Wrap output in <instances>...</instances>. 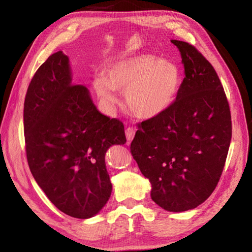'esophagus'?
I'll return each instance as SVG.
<instances>
[{
  "mask_svg": "<svg viewBox=\"0 0 252 252\" xmlns=\"http://www.w3.org/2000/svg\"><path fill=\"white\" fill-rule=\"evenodd\" d=\"M134 135H135V129H134V127H133V126L126 127V140L129 141V142H131L133 140V137H134Z\"/></svg>",
  "mask_w": 252,
  "mask_h": 252,
  "instance_id": "1",
  "label": "esophagus"
}]
</instances>
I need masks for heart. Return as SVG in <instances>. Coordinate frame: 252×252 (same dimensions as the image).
<instances>
[{
    "mask_svg": "<svg viewBox=\"0 0 252 252\" xmlns=\"http://www.w3.org/2000/svg\"><path fill=\"white\" fill-rule=\"evenodd\" d=\"M179 85V68L148 54L110 63L105 69V77L96 78L93 82L99 99L109 107L118 101L117 91L126 92L127 108L141 119H152L167 110Z\"/></svg>",
    "mask_w": 252,
    "mask_h": 252,
    "instance_id": "heart-1",
    "label": "heart"
}]
</instances>
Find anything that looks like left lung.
Here are the masks:
<instances>
[{
  "label": "left lung",
  "instance_id": "left-lung-1",
  "mask_svg": "<svg viewBox=\"0 0 252 252\" xmlns=\"http://www.w3.org/2000/svg\"><path fill=\"white\" fill-rule=\"evenodd\" d=\"M185 78L169 108L138 123L131 154L152 184V199L171 212L190 210L212 194L232 138L225 92L215 68L195 46L171 40Z\"/></svg>",
  "mask_w": 252,
  "mask_h": 252
}]
</instances>
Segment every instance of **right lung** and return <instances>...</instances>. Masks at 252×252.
I'll return each instance as SVG.
<instances>
[{
	"mask_svg": "<svg viewBox=\"0 0 252 252\" xmlns=\"http://www.w3.org/2000/svg\"><path fill=\"white\" fill-rule=\"evenodd\" d=\"M27 160L47 198L66 215L89 219L108 201L107 149L126 142L125 126L96 108L73 84L69 58L52 54L34 73L24 105Z\"/></svg>",
	"mask_w": 252,
	"mask_h": 252,
	"instance_id": "right-lung-1",
	"label": "right lung"
}]
</instances>
